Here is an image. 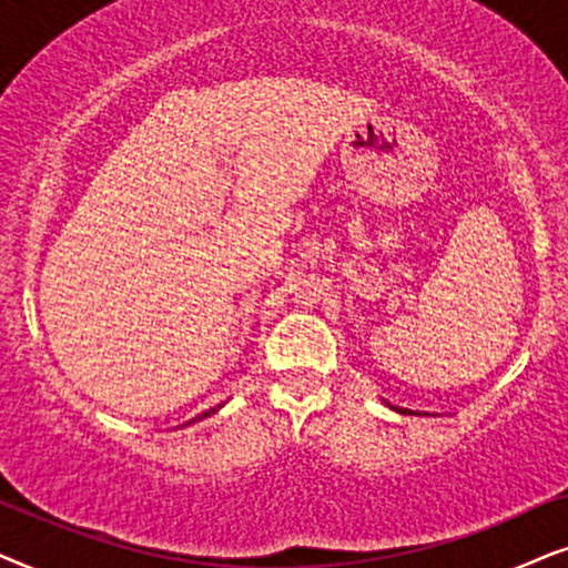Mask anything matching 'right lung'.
<instances>
[{
	"mask_svg": "<svg viewBox=\"0 0 568 568\" xmlns=\"http://www.w3.org/2000/svg\"><path fill=\"white\" fill-rule=\"evenodd\" d=\"M205 415H207V413H205Z\"/></svg>",
	"mask_w": 568,
	"mask_h": 568,
	"instance_id": "obj_1",
	"label": "right lung"
}]
</instances>
